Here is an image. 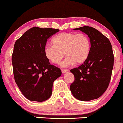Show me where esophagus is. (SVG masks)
<instances>
[{
    "mask_svg": "<svg viewBox=\"0 0 123 123\" xmlns=\"http://www.w3.org/2000/svg\"><path fill=\"white\" fill-rule=\"evenodd\" d=\"M61 71H62V73L63 74H64V73H66L68 72L69 70H68V69H62Z\"/></svg>",
    "mask_w": 123,
    "mask_h": 123,
    "instance_id": "obj_1",
    "label": "esophagus"
}]
</instances>
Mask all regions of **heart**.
Wrapping results in <instances>:
<instances>
[{
  "label": "heart",
  "mask_w": 123,
  "mask_h": 123,
  "mask_svg": "<svg viewBox=\"0 0 123 123\" xmlns=\"http://www.w3.org/2000/svg\"><path fill=\"white\" fill-rule=\"evenodd\" d=\"M54 45L48 44L44 49L45 56L51 62L58 64L65 55L62 66L66 67L75 63L82 64L88 58L91 42L87 35L73 32H63L53 39Z\"/></svg>",
  "instance_id": "1"
}]
</instances>
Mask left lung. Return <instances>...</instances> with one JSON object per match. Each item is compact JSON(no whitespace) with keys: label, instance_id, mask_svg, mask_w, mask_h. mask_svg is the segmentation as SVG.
Segmentation results:
<instances>
[{"label":"left lung","instance_id":"obj_1","mask_svg":"<svg viewBox=\"0 0 123 123\" xmlns=\"http://www.w3.org/2000/svg\"><path fill=\"white\" fill-rule=\"evenodd\" d=\"M73 29L88 35L91 50L82 65L70 70L74 81L70 89L77 99L91 101L101 97L109 84L114 64L112 47L108 38L95 28L84 26Z\"/></svg>","mask_w":123,"mask_h":123}]
</instances>
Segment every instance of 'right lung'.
Here are the masks:
<instances>
[{
    "mask_svg": "<svg viewBox=\"0 0 123 123\" xmlns=\"http://www.w3.org/2000/svg\"><path fill=\"white\" fill-rule=\"evenodd\" d=\"M59 31L33 27L14 44L12 60L15 81L24 96L31 101L43 102L50 98L54 81L62 74L44 53L47 39Z\"/></svg>",
    "mask_w": 123,
    "mask_h": 123,
    "instance_id": "obj_1",
    "label": "right lung"
}]
</instances>
